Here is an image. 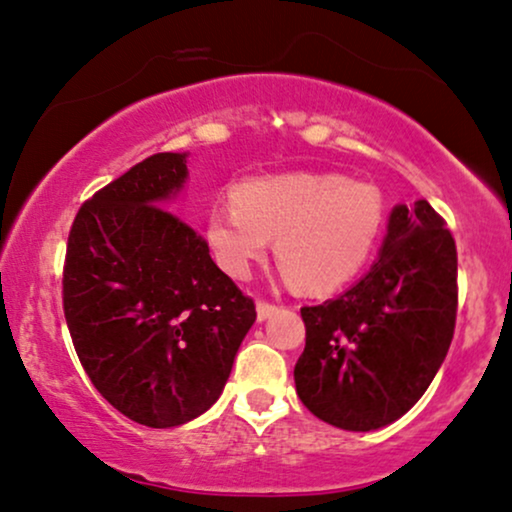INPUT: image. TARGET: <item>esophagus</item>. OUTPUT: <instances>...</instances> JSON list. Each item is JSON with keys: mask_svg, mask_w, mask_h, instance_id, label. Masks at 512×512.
Returning a JSON list of instances; mask_svg holds the SVG:
<instances>
[{"mask_svg": "<svg viewBox=\"0 0 512 512\" xmlns=\"http://www.w3.org/2000/svg\"><path fill=\"white\" fill-rule=\"evenodd\" d=\"M276 312V305L274 303H267V300H257V319L264 322V319H269Z\"/></svg>", "mask_w": 512, "mask_h": 512, "instance_id": "34e87169", "label": "esophagus"}]
</instances>
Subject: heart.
Here are the masks:
<instances>
[{
  "label": "heart",
  "instance_id": "obj_1",
  "mask_svg": "<svg viewBox=\"0 0 512 512\" xmlns=\"http://www.w3.org/2000/svg\"><path fill=\"white\" fill-rule=\"evenodd\" d=\"M236 205L207 217L219 267L250 274L276 238V257L303 291L329 293L365 267L384 229V202L367 183L331 171H288L240 183Z\"/></svg>",
  "mask_w": 512,
  "mask_h": 512
}]
</instances>
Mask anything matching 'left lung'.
I'll return each instance as SVG.
<instances>
[{
	"label": "left lung",
	"mask_w": 512,
	"mask_h": 512,
	"mask_svg": "<svg viewBox=\"0 0 512 512\" xmlns=\"http://www.w3.org/2000/svg\"><path fill=\"white\" fill-rule=\"evenodd\" d=\"M305 350L295 391L312 415L348 432L403 417L439 372L458 315V250L427 200L398 205L365 279L300 307Z\"/></svg>",
	"instance_id": "8db88e82"
}]
</instances>
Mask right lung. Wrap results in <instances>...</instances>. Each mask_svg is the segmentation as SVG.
<instances>
[{"label": "right lung", "instance_id": "right-lung-1", "mask_svg": "<svg viewBox=\"0 0 512 512\" xmlns=\"http://www.w3.org/2000/svg\"><path fill=\"white\" fill-rule=\"evenodd\" d=\"M188 152H157L80 205L61 279L80 365L128 420L166 429L219 398L257 312L207 240L159 205Z\"/></svg>", "mask_w": 512, "mask_h": 512}]
</instances>
